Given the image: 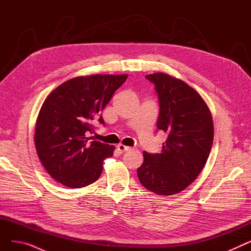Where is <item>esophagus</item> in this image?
Here are the masks:
<instances>
[{"instance_id": "obj_1", "label": "esophagus", "mask_w": 251, "mask_h": 251, "mask_svg": "<svg viewBox=\"0 0 251 251\" xmlns=\"http://www.w3.org/2000/svg\"><path fill=\"white\" fill-rule=\"evenodd\" d=\"M117 149H118V151H120V152H125V151H130V149H131V148L126 147V146H124V144H118V146H117Z\"/></svg>"}]
</instances>
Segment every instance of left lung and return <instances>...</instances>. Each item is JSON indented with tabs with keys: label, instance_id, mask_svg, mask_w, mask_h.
Returning <instances> with one entry per match:
<instances>
[{
	"label": "left lung",
	"instance_id": "8db88e82",
	"mask_svg": "<svg viewBox=\"0 0 251 251\" xmlns=\"http://www.w3.org/2000/svg\"><path fill=\"white\" fill-rule=\"evenodd\" d=\"M146 77L159 98L156 127L168 138L161 153L143 151L137 176L150 191L173 195L188 187L203 169L213 146V118L201 95L187 83L165 73Z\"/></svg>",
	"mask_w": 251,
	"mask_h": 251
}]
</instances>
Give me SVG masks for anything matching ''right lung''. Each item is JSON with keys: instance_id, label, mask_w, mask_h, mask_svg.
Returning <instances> with one entry per match:
<instances>
[{"instance_id": "right-lung-1", "label": "right lung", "mask_w": 251, "mask_h": 251, "mask_svg": "<svg viewBox=\"0 0 251 251\" xmlns=\"http://www.w3.org/2000/svg\"><path fill=\"white\" fill-rule=\"evenodd\" d=\"M124 75L79 76L52 90L44 101L35 124L34 143L47 172L64 186L81 188L96 182L102 162L115 147L94 140V123L104 124L101 112Z\"/></svg>"}]
</instances>
